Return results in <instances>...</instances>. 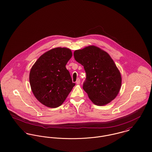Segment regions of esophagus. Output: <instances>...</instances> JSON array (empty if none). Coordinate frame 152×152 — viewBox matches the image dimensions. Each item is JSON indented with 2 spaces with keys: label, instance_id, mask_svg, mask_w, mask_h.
<instances>
[{
  "label": "esophagus",
  "instance_id": "34e87169",
  "mask_svg": "<svg viewBox=\"0 0 152 152\" xmlns=\"http://www.w3.org/2000/svg\"><path fill=\"white\" fill-rule=\"evenodd\" d=\"M76 84H79L80 83V80L79 79H77V80H76Z\"/></svg>",
  "mask_w": 152,
  "mask_h": 152
}]
</instances>
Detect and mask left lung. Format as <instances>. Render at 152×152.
Here are the masks:
<instances>
[{
	"mask_svg": "<svg viewBox=\"0 0 152 152\" xmlns=\"http://www.w3.org/2000/svg\"><path fill=\"white\" fill-rule=\"evenodd\" d=\"M75 60L84 67L86 79L83 88L97 105L113 100L120 90L121 73L109 54L94 45L74 52Z\"/></svg>",
	"mask_w": 152,
	"mask_h": 152,
	"instance_id": "left-lung-1",
	"label": "left lung"
}]
</instances>
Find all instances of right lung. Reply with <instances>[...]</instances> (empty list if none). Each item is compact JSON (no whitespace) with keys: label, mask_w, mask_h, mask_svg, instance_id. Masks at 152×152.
Wrapping results in <instances>:
<instances>
[{"label":"right lung","mask_w":152,"mask_h":152,"mask_svg":"<svg viewBox=\"0 0 152 152\" xmlns=\"http://www.w3.org/2000/svg\"><path fill=\"white\" fill-rule=\"evenodd\" d=\"M72 53L66 48H55L42 54L30 72L29 80L35 98L43 105H61L75 86L66 65Z\"/></svg>","instance_id":"1"}]
</instances>
